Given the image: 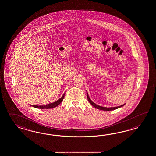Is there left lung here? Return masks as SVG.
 Wrapping results in <instances>:
<instances>
[{
    "mask_svg": "<svg viewBox=\"0 0 156 156\" xmlns=\"http://www.w3.org/2000/svg\"><path fill=\"white\" fill-rule=\"evenodd\" d=\"M87 97H88V101L90 102V104H91L92 106H93L94 108H98V109H100V110H104V111H111V110H114L117 109V108H120V107H122V106H124V105H122L119 106H118V107H114V108H105V107L98 106V105H96V104H94V102H93L92 101L90 100V99L89 98V97L88 96V93H87Z\"/></svg>",
    "mask_w": 156,
    "mask_h": 156,
    "instance_id": "8db88e82",
    "label": "left lung"
}]
</instances>
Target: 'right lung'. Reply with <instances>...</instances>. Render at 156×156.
Listing matches in <instances>:
<instances>
[{
    "label": "right lung",
    "mask_w": 156,
    "mask_h": 156,
    "mask_svg": "<svg viewBox=\"0 0 156 156\" xmlns=\"http://www.w3.org/2000/svg\"><path fill=\"white\" fill-rule=\"evenodd\" d=\"M64 94L63 95V96L60 98L59 100L56 101V102H54L51 104H48L46 105H43V106H36V105H32L33 107L36 108H41V109H44V108H55L57 106H58L59 104L63 101V100L64 99Z\"/></svg>",
    "instance_id": "1"
}]
</instances>
